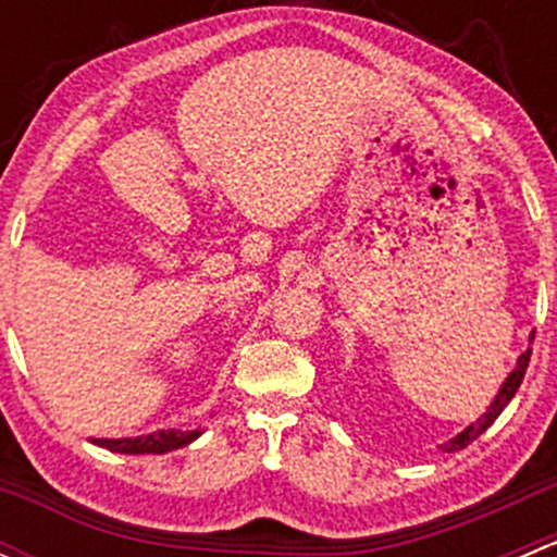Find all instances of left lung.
Returning <instances> with one entry per match:
<instances>
[{
  "label": "left lung",
  "instance_id": "obj_1",
  "mask_svg": "<svg viewBox=\"0 0 557 557\" xmlns=\"http://www.w3.org/2000/svg\"><path fill=\"white\" fill-rule=\"evenodd\" d=\"M531 342H533V334H531ZM528 361H531V350H525V352H522V356L518 358V367H515L512 372H509V377L504 380V385H502V387H498L496 398H493V404H491V407H487V412L482 414V418L476 420V423L466 425V429L460 431L458 436H453L450 442H445V445H442V450H445V453L463 450V447H469L471 442L476 440V436L485 434V431L491 429L493 420H496L498 414L504 412V407H507V404L512 401V398H515V393H518V387H520V383H522V377H525Z\"/></svg>",
  "mask_w": 557,
  "mask_h": 557
}]
</instances>
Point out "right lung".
Instances as JSON below:
<instances>
[{"label":"right lung","mask_w":557,"mask_h":557,"mask_svg":"<svg viewBox=\"0 0 557 557\" xmlns=\"http://www.w3.org/2000/svg\"><path fill=\"white\" fill-rule=\"evenodd\" d=\"M201 431H180V429H166V431H153L148 436H134V440H94V445L107 447L112 453L123 455H164L180 447L190 445L194 440H199Z\"/></svg>","instance_id":"1"}]
</instances>
